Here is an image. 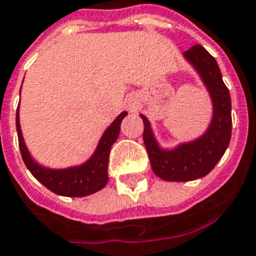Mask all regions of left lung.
<instances>
[{"label":"left lung","instance_id":"left-lung-1","mask_svg":"<svg viewBox=\"0 0 256 256\" xmlns=\"http://www.w3.org/2000/svg\"><path fill=\"white\" fill-rule=\"evenodd\" d=\"M183 54L208 90L212 101V118L200 138L182 142L174 150H164L156 142L148 118L140 114L144 122L142 140L152 171L168 182H190L210 174L224 155L231 140V97L216 60L202 45H194Z\"/></svg>","mask_w":256,"mask_h":256}]
</instances>
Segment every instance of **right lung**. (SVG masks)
Here are the masks:
<instances>
[{"label":"right lung","mask_w":256,"mask_h":256,"mask_svg":"<svg viewBox=\"0 0 256 256\" xmlns=\"http://www.w3.org/2000/svg\"><path fill=\"white\" fill-rule=\"evenodd\" d=\"M126 112H122L114 122L110 124L101 136L93 155L85 163L76 167L53 170L40 166L28 150L24 142L21 126H20V110L16 114V126L18 134V144L21 156L26 168L32 175L44 184L48 190L61 196L81 198L100 191L108 183V159H110V146H114L120 134V126Z\"/></svg>","instance_id":"1"}]
</instances>
